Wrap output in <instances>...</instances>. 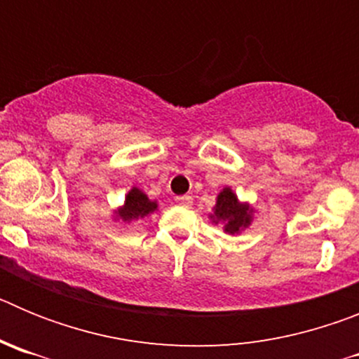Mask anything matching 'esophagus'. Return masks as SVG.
I'll return each instance as SVG.
<instances>
[{"label": "esophagus", "instance_id": "1", "mask_svg": "<svg viewBox=\"0 0 359 359\" xmlns=\"http://www.w3.org/2000/svg\"><path fill=\"white\" fill-rule=\"evenodd\" d=\"M176 203L177 205H182V207H190V205H192V198H190V196H177Z\"/></svg>", "mask_w": 359, "mask_h": 359}]
</instances>
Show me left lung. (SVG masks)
I'll use <instances>...</instances> for the list:
<instances>
[{"instance_id": "1", "label": "left lung", "mask_w": 359, "mask_h": 359, "mask_svg": "<svg viewBox=\"0 0 359 359\" xmlns=\"http://www.w3.org/2000/svg\"><path fill=\"white\" fill-rule=\"evenodd\" d=\"M253 207L250 203L239 201L237 194L230 187H224L215 199L214 214H210L212 223H221L223 230L230 236H237L252 224Z\"/></svg>"}]
</instances>
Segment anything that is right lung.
<instances>
[{
    "label": "right lung",
    "instance_id": "add662e5",
    "mask_svg": "<svg viewBox=\"0 0 359 359\" xmlns=\"http://www.w3.org/2000/svg\"><path fill=\"white\" fill-rule=\"evenodd\" d=\"M156 210L158 201H152V199H149V196L145 194L144 190H140L138 187H133L128 194H126V201H123L122 207H118L115 210V221L120 219L123 223H131V221L147 217V215L154 214Z\"/></svg>",
    "mask_w": 359,
    "mask_h": 359
}]
</instances>
